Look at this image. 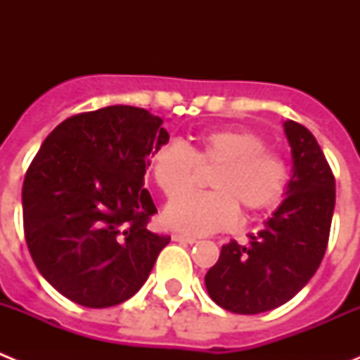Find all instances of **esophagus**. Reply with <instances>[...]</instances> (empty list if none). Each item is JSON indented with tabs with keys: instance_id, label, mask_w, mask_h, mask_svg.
I'll return each mask as SVG.
<instances>
[{
	"instance_id": "esophagus-1",
	"label": "esophagus",
	"mask_w": 360,
	"mask_h": 360,
	"mask_svg": "<svg viewBox=\"0 0 360 360\" xmlns=\"http://www.w3.org/2000/svg\"><path fill=\"white\" fill-rule=\"evenodd\" d=\"M173 238L174 241H178V243H189V245H193V243H196V238L195 236H187V234H173Z\"/></svg>"
}]
</instances>
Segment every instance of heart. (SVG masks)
I'll use <instances>...</instances> for the list:
<instances>
[{"mask_svg":"<svg viewBox=\"0 0 360 360\" xmlns=\"http://www.w3.org/2000/svg\"><path fill=\"white\" fill-rule=\"evenodd\" d=\"M216 165L210 179L212 191L183 197L192 186L198 165ZM149 169L167 198L164 219L187 234H209L234 227L240 216L274 207L288 184L287 160L266 149L262 135L245 128L203 131L193 146L169 141L155 149Z\"/></svg>","mask_w":360,"mask_h":360,"instance_id":"1","label":"heart"}]
</instances>
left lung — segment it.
<instances>
[{
    "label": "left lung",
    "instance_id": "8db88e82",
    "mask_svg": "<svg viewBox=\"0 0 360 360\" xmlns=\"http://www.w3.org/2000/svg\"><path fill=\"white\" fill-rule=\"evenodd\" d=\"M292 176L281 205L247 245L232 240L205 274L216 304L234 314H262L290 301L316 274L328 245L335 178L316 136L287 120Z\"/></svg>",
    "mask_w": 360,
    "mask_h": 360
}]
</instances>
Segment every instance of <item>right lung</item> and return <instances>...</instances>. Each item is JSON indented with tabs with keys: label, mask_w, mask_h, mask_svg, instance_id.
Wrapping results in <instances>:
<instances>
[{
	"label": "right lung",
	"mask_w": 360,
	"mask_h": 360,
	"mask_svg": "<svg viewBox=\"0 0 360 360\" xmlns=\"http://www.w3.org/2000/svg\"><path fill=\"white\" fill-rule=\"evenodd\" d=\"M164 120L108 106L63 120L41 144L23 182V225L37 270L88 308L135 295L169 236L148 229L157 207L144 187Z\"/></svg>",
	"instance_id": "1"
}]
</instances>
